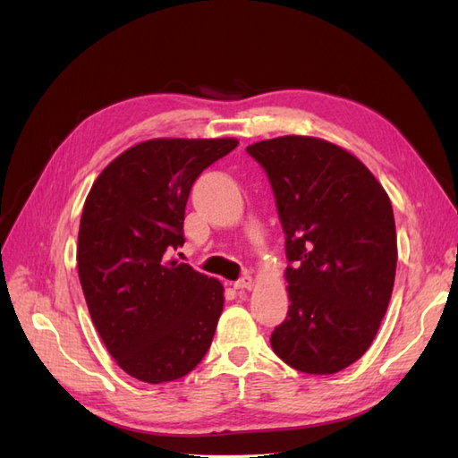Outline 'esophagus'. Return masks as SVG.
Here are the masks:
<instances>
[{"label":"esophagus","instance_id":"1","mask_svg":"<svg viewBox=\"0 0 458 458\" xmlns=\"http://www.w3.org/2000/svg\"><path fill=\"white\" fill-rule=\"evenodd\" d=\"M233 286L237 290H252L256 286V283H254L250 275H246V276H242V279H239L237 283H233Z\"/></svg>","mask_w":458,"mask_h":458}]
</instances>
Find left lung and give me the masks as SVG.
Wrapping results in <instances>:
<instances>
[{"label": "left lung", "instance_id": "1", "mask_svg": "<svg viewBox=\"0 0 458 458\" xmlns=\"http://www.w3.org/2000/svg\"><path fill=\"white\" fill-rule=\"evenodd\" d=\"M246 150L267 172L294 263L271 348L300 372H340L370 348L392 298L390 197L361 160L318 137L283 135Z\"/></svg>", "mask_w": 458, "mask_h": 458}]
</instances>
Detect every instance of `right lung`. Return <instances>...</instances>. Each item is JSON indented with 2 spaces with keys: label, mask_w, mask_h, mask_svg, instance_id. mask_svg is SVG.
Wrapping results in <instances>:
<instances>
[{
  "label": "right lung",
  "mask_w": 458,
  "mask_h": 458,
  "mask_svg": "<svg viewBox=\"0 0 458 458\" xmlns=\"http://www.w3.org/2000/svg\"><path fill=\"white\" fill-rule=\"evenodd\" d=\"M237 145L233 137L141 141L91 185L78 231L80 283L108 353L137 380L182 378L210 348L224 284L170 252L185 242L195 179Z\"/></svg>",
  "instance_id": "obj_1"
}]
</instances>
